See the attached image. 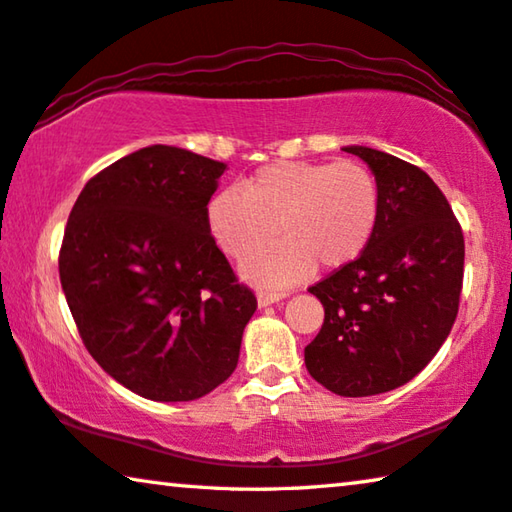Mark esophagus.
<instances>
[{
  "instance_id": "1",
  "label": "esophagus",
  "mask_w": 512,
  "mask_h": 512,
  "mask_svg": "<svg viewBox=\"0 0 512 512\" xmlns=\"http://www.w3.org/2000/svg\"><path fill=\"white\" fill-rule=\"evenodd\" d=\"M282 299H287L285 292H259L257 294V305L259 308H266V305H273Z\"/></svg>"
}]
</instances>
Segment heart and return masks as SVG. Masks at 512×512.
<instances>
[{
	"label": "heart",
	"mask_w": 512,
	"mask_h": 512,
	"mask_svg": "<svg viewBox=\"0 0 512 512\" xmlns=\"http://www.w3.org/2000/svg\"><path fill=\"white\" fill-rule=\"evenodd\" d=\"M381 211L379 183L354 160L308 163L278 160L211 197L207 225L213 241L234 259L265 245L278 229L283 241L246 259L243 278L255 285H292L319 264L345 269L370 246Z\"/></svg>",
	"instance_id": "heart-1"
}]
</instances>
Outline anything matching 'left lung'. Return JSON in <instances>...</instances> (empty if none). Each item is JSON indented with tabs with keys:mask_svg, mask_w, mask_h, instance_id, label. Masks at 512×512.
Masks as SVG:
<instances>
[{
	"mask_svg": "<svg viewBox=\"0 0 512 512\" xmlns=\"http://www.w3.org/2000/svg\"><path fill=\"white\" fill-rule=\"evenodd\" d=\"M379 183L377 232L365 253L310 287L324 324L305 368L329 391L368 398L414 379L453 329L464 273V236L421 167L370 147H345Z\"/></svg>",
	"mask_w": 512,
	"mask_h": 512,
	"instance_id": "left-lung-1",
	"label": "left lung"
}]
</instances>
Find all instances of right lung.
I'll use <instances>...</instances> for the list:
<instances>
[{"mask_svg": "<svg viewBox=\"0 0 512 512\" xmlns=\"http://www.w3.org/2000/svg\"><path fill=\"white\" fill-rule=\"evenodd\" d=\"M225 170L151 144L89 179L68 216L59 278L82 342L147 400L202 398L239 363L257 301L207 225Z\"/></svg>", "mask_w": 512, "mask_h": 512, "instance_id": "obj_1", "label": "right lung"}]
</instances>
